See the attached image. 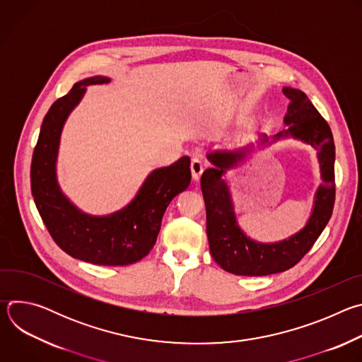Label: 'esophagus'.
Listing matches in <instances>:
<instances>
[{
    "label": "esophagus",
    "instance_id": "esophagus-1",
    "mask_svg": "<svg viewBox=\"0 0 362 362\" xmlns=\"http://www.w3.org/2000/svg\"><path fill=\"white\" fill-rule=\"evenodd\" d=\"M190 170H192V176L194 180H199L202 173H203V163L199 158H193L190 162Z\"/></svg>",
    "mask_w": 362,
    "mask_h": 362
}]
</instances>
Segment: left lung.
Instances as JSON below:
<instances>
[{
	"mask_svg": "<svg viewBox=\"0 0 362 362\" xmlns=\"http://www.w3.org/2000/svg\"><path fill=\"white\" fill-rule=\"evenodd\" d=\"M282 91L289 100L284 117L288 129L274 136L259 133L255 143L250 141L233 150H212L206 156L214 165L203 172L200 179L206 204V233L215 262L235 275L265 276L292 268L313 247L332 215L335 200L332 132L303 91L292 87H284ZM289 136L311 144L317 150L323 183L315 195L312 215L302 230L278 243H257L249 238L237 223L226 173L255 148H264Z\"/></svg>",
	"mask_w": 362,
	"mask_h": 362,
	"instance_id": "left-lung-1",
	"label": "left lung"
}]
</instances>
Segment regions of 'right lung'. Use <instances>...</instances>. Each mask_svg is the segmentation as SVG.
<instances>
[{"label":"right lung","instance_id":"right-lung-1","mask_svg":"<svg viewBox=\"0 0 362 362\" xmlns=\"http://www.w3.org/2000/svg\"><path fill=\"white\" fill-rule=\"evenodd\" d=\"M110 81L105 76L84 78L49 107L33 154L31 193L51 238L66 253L94 265L126 267L153 249L166 208L187 189L192 173L189 156L154 169L124 208L103 216L83 212L66 196L57 179L64 124L83 100L86 87Z\"/></svg>","mask_w":362,"mask_h":362}]
</instances>
